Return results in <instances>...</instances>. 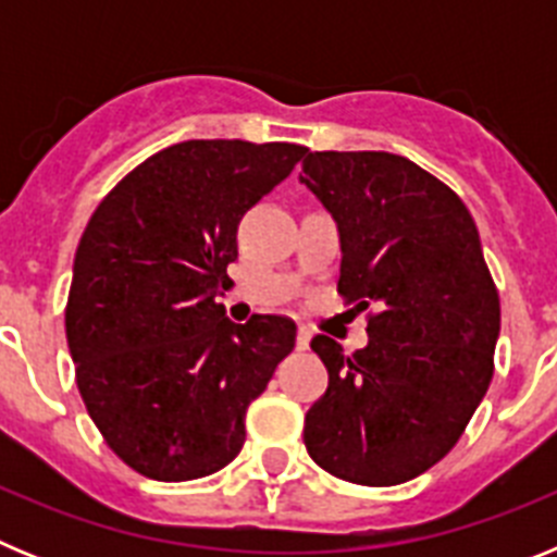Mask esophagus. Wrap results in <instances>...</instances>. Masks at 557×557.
<instances>
[{"label": "esophagus", "mask_w": 557, "mask_h": 557, "mask_svg": "<svg viewBox=\"0 0 557 557\" xmlns=\"http://www.w3.org/2000/svg\"><path fill=\"white\" fill-rule=\"evenodd\" d=\"M309 339H312V329L301 323V326H298V337H295V346L304 351V348H309Z\"/></svg>", "instance_id": "obj_1"}]
</instances>
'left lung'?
<instances>
[{
    "label": "left lung",
    "mask_w": 557,
    "mask_h": 557,
    "mask_svg": "<svg viewBox=\"0 0 557 557\" xmlns=\"http://www.w3.org/2000/svg\"><path fill=\"white\" fill-rule=\"evenodd\" d=\"M298 178L339 228V295L379 307L351 357L312 337L329 387L304 444L339 480L398 485L449 455L488 391L499 293L469 209L405 156L307 152Z\"/></svg>",
    "instance_id": "obj_1"
}]
</instances>
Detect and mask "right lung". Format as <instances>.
<instances>
[{
  "label": "right lung",
  "instance_id": "add662e5",
  "mask_svg": "<svg viewBox=\"0 0 557 557\" xmlns=\"http://www.w3.org/2000/svg\"><path fill=\"white\" fill-rule=\"evenodd\" d=\"M307 156L289 141L191 139L106 195L75 253L66 304L77 387L106 444L161 482L209 476L245 444V412L293 351L295 323H231L236 225Z\"/></svg>",
  "mask_w": 557,
  "mask_h": 557
}]
</instances>
